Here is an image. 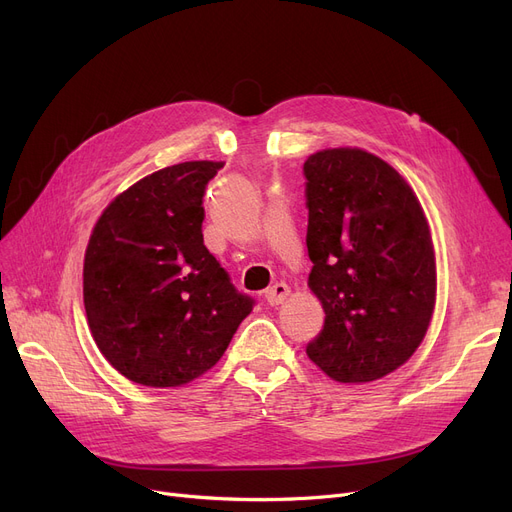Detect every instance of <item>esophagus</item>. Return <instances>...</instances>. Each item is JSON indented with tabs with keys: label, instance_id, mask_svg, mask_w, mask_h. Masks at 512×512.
Segmentation results:
<instances>
[{
	"label": "esophagus",
	"instance_id": "obj_1",
	"mask_svg": "<svg viewBox=\"0 0 512 512\" xmlns=\"http://www.w3.org/2000/svg\"><path fill=\"white\" fill-rule=\"evenodd\" d=\"M288 294H290L288 284L278 282V284H274L270 290H265V301L270 303L272 307H276V305H282V303L288 299Z\"/></svg>",
	"mask_w": 512,
	"mask_h": 512
}]
</instances>
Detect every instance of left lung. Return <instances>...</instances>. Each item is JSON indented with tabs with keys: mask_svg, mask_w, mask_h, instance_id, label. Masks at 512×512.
I'll return each mask as SVG.
<instances>
[{
	"mask_svg": "<svg viewBox=\"0 0 512 512\" xmlns=\"http://www.w3.org/2000/svg\"><path fill=\"white\" fill-rule=\"evenodd\" d=\"M309 288L326 311L309 359L342 384L407 363L436 305L432 234L413 188L363 149L307 157Z\"/></svg>",
	"mask_w": 512,
	"mask_h": 512,
	"instance_id": "8db88e82",
	"label": "left lung"
}]
</instances>
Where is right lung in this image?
<instances>
[{"mask_svg":"<svg viewBox=\"0 0 512 512\" xmlns=\"http://www.w3.org/2000/svg\"><path fill=\"white\" fill-rule=\"evenodd\" d=\"M222 161H184L105 207L83 297L101 355L134 384L174 388L220 361L255 301L203 245V195Z\"/></svg>","mask_w":512,"mask_h":512,"instance_id":"right-lung-1","label":"right lung"}]
</instances>
